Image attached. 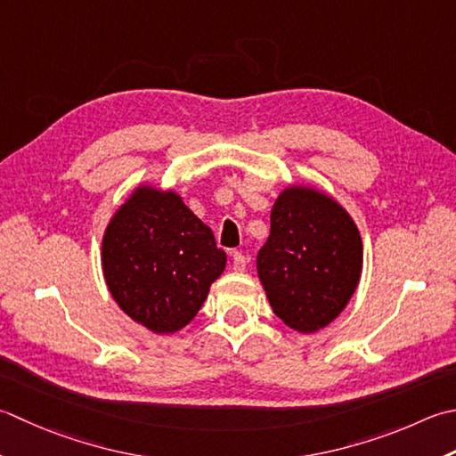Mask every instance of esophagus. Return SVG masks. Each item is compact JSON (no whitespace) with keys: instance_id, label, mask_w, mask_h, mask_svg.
Returning <instances> with one entry per match:
<instances>
[{"instance_id":"1","label":"esophagus","mask_w":456,"mask_h":456,"mask_svg":"<svg viewBox=\"0 0 456 456\" xmlns=\"http://www.w3.org/2000/svg\"><path fill=\"white\" fill-rule=\"evenodd\" d=\"M247 263H248V258L243 253H233V263H231V266H233V271H237V273L245 271Z\"/></svg>"}]
</instances>
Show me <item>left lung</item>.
I'll list each match as a JSON object with an SVG mask.
<instances>
[{"label":"left lung","instance_id":"1","mask_svg":"<svg viewBox=\"0 0 456 456\" xmlns=\"http://www.w3.org/2000/svg\"><path fill=\"white\" fill-rule=\"evenodd\" d=\"M363 245L358 225L332 195L289 185L271 211V235L256 273L273 312L300 334L342 314L358 289Z\"/></svg>","mask_w":456,"mask_h":456}]
</instances>
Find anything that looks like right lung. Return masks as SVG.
Masks as SVG:
<instances>
[{
	"label": "right lung",
	"mask_w": 456,
	"mask_h": 456,
	"mask_svg": "<svg viewBox=\"0 0 456 456\" xmlns=\"http://www.w3.org/2000/svg\"><path fill=\"white\" fill-rule=\"evenodd\" d=\"M102 274L124 314L154 334L191 322L227 255L174 190L140 183L102 235Z\"/></svg>",
	"instance_id": "obj_1"
}]
</instances>
